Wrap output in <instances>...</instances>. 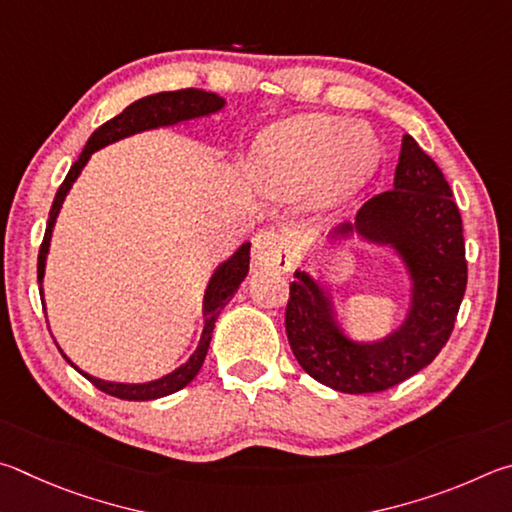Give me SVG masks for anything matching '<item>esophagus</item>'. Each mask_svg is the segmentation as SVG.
<instances>
[{
    "mask_svg": "<svg viewBox=\"0 0 512 512\" xmlns=\"http://www.w3.org/2000/svg\"><path fill=\"white\" fill-rule=\"evenodd\" d=\"M292 265V251L274 231H263L254 238L251 249V267L258 272H288Z\"/></svg>",
    "mask_w": 512,
    "mask_h": 512,
    "instance_id": "1",
    "label": "esophagus"
}]
</instances>
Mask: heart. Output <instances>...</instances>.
<instances>
[{"label":"heart","instance_id":"b5f03b06","mask_svg":"<svg viewBox=\"0 0 512 512\" xmlns=\"http://www.w3.org/2000/svg\"><path fill=\"white\" fill-rule=\"evenodd\" d=\"M375 161L378 146L353 121L308 114L265 134L251 159V173L270 193L294 195L312 188V204L330 209L362 186Z\"/></svg>","mask_w":512,"mask_h":512}]
</instances>
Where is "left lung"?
Masks as SVG:
<instances>
[{
  "label": "left lung",
  "mask_w": 512,
  "mask_h": 512,
  "mask_svg": "<svg viewBox=\"0 0 512 512\" xmlns=\"http://www.w3.org/2000/svg\"><path fill=\"white\" fill-rule=\"evenodd\" d=\"M355 238L366 247L391 249L402 265L409 288L400 324L375 339L351 335L333 285L297 270L285 333L310 378L342 393H375L405 382L441 353L468 283L459 206L441 168L409 134L402 139L393 191L371 197L353 222L321 233L315 245L335 247ZM303 263H312V251Z\"/></svg>",
  "instance_id": "1"
}]
</instances>
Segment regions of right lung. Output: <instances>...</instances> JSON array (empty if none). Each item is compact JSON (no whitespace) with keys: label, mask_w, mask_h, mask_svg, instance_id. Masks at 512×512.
Returning a JSON list of instances; mask_svg holds the SVG:
<instances>
[{"label":"right lung","mask_w":512,"mask_h":512,"mask_svg":"<svg viewBox=\"0 0 512 512\" xmlns=\"http://www.w3.org/2000/svg\"><path fill=\"white\" fill-rule=\"evenodd\" d=\"M224 105H227V101H224L222 96L206 92V89L188 87V89H179V92H159V94L139 98V101H134L132 105L125 107L121 114H116L114 119L103 123L98 130H94L92 137L87 139L83 152H80L78 161L69 168L65 182H62V186L58 188L56 200H53V206L49 211L47 231H44V240H42V247L38 254V285H40L44 315H47V303H44L42 283H44V270H47V256H49V247H51V238H53V227H56V220L60 215L62 204H65V200H67V193L71 191V186H74L78 175L83 173V168L87 166L89 157H92L96 150L110 146V143H114V141L128 139V137H132V134L157 130V128H173V125H179V123L206 119V116L218 114L220 110H224ZM249 247H251V242H242V245L233 251L227 261H222L218 267H215L209 283H206V290H204L202 335H200V342H197V348L184 364H179L177 369H173L166 375H161V378H157V380H150V382L101 380V378H96V375H89L87 371L80 369L76 362H71V357L62 351V346L56 342V339H53V342H56L62 357H65V360L74 366L80 375H85V378L92 382L96 389L110 393V396H114V398L157 400V398L170 396V393L184 389L186 384L191 382L197 373H200L206 351H209L215 321H218L222 308L227 306L229 299L238 292L240 283L245 281L249 274Z\"/></svg>","instance_id":"1"}]
</instances>
